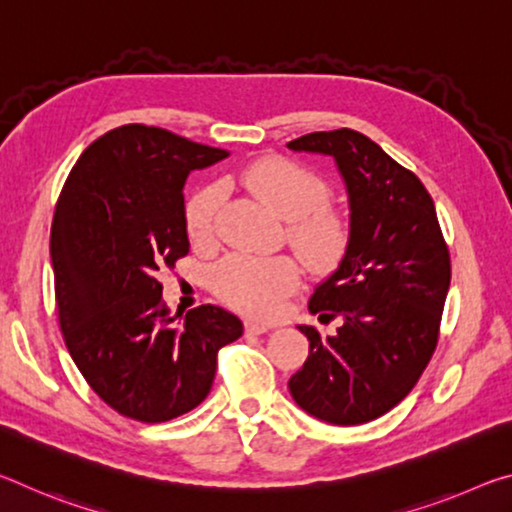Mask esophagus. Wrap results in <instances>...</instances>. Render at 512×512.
Returning a JSON list of instances; mask_svg holds the SVG:
<instances>
[{
  "instance_id": "esophagus-1",
  "label": "esophagus",
  "mask_w": 512,
  "mask_h": 512,
  "mask_svg": "<svg viewBox=\"0 0 512 512\" xmlns=\"http://www.w3.org/2000/svg\"><path fill=\"white\" fill-rule=\"evenodd\" d=\"M268 325H262V323H253V320H246V325H244V332H246V336H259V334H266L268 332Z\"/></svg>"
}]
</instances>
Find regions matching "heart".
<instances>
[{"instance_id":"1","label":"heart","mask_w":512,"mask_h":512,"mask_svg":"<svg viewBox=\"0 0 512 512\" xmlns=\"http://www.w3.org/2000/svg\"><path fill=\"white\" fill-rule=\"evenodd\" d=\"M239 183L287 221V241L314 273H332L350 246V223L325 205L329 185L296 160L262 158L239 173ZM221 194L201 187L185 203V230L196 246L212 244ZM302 266L289 255H230L214 268L212 289L225 305L253 318H275L298 291Z\"/></svg>"}]
</instances>
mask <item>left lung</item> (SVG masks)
Wrapping results in <instances>:
<instances>
[{
    "mask_svg": "<svg viewBox=\"0 0 512 512\" xmlns=\"http://www.w3.org/2000/svg\"><path fill=\"white\" fill-rule=\"evenodd\" d=\"M291 151L332 155L350 203V246L309 311L339 318L334 336L300 325L309 357L289 391L314 418L352 427L379 418L418 384L438 343L452 264L420 178L352 128L309 133Z\"/></svg>",
    "mask_w": 512,
    "mask_h": 512,
    "instance_id": "8db88e82",
    "label": "left lung"
}]
</instances>
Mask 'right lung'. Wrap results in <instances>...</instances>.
<instances>
[{"mask_svg": "<svg viewBox=\"0 0 512 512\" xmlns=\"http://www.w3.org/2000/svg\"><path fill=\"white\" fill-rule=\"evenodd\" d=\"M228 158L171 131L126 124L76 160L51 223L58 323L69 354L110 409L167 422L210 393L216 352L244 325L201 305L183 323L155 273L189 253L183 187L189 171Z\"/></svg>", "mask_w": 512, "mask_h": 512, "instance_id": "obj_1", "label": "right lung"}]
</instances>
